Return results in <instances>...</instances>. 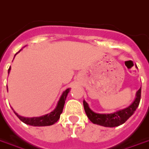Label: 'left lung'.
<instances>
[{"mask_svg":"<svg viewBox=\"0 0 149 149\" xmlns=\"http://www.w3.org/2000/svg\"><path fill=\"white\" fill-rule=\"evenodd\" d=\"M141 88L137 91L136 97L131 105H129L126 109L120 110V111H117L114 113H111V114H99V113L93 112L88 108V105L86 103V101L84 100L83 104H84V111L86 112V115L88 119L93 124L101 125L104 127H110V128L116 127V126L124 124L134 113L136 109L139 106L140 100H141Z\"/></svg>","mask_w":149,"mask_h":149,"instance_id":"obj_1","label":"left lung"}]
</instances>
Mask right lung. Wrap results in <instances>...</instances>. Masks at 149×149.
<instances>
[{"label":"right lung","instance_id":"right-lung-1","mask_svg":"<svg viewBox=\"0 0 149 149\" xmlns=\"http://www.w3.org/2000/svg\"><path fill=\"white\" fill-rule=\"evenodd\" d=\"M9 70H10V67L8 68V72H9ZM68 92H69V88L66 89L63 93L56 109L49 114H46V115L40 116V117H23V116L18 115L17 112H14V113L21 121L24 122L26 125H32V126H49V125H52L58 120L59 118H60V116L63 112V108L65 105V100H66Z\"/></svg>","mask_w":149,"mask_h":149}]
</instances>
